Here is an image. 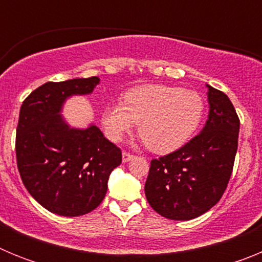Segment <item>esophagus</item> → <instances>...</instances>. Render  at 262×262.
I'll return each instance as SVG.
<instances>
[{"label": "esophagus", "instance_id": "esophagus-1", "mask_svg": "<svg viewBox=\"0 0 262 262\" xmlns=\"http://www.w3.org/2000/svg\"><path fill=\"white\" fill-rule=\"evenodd\" d=\"M134 159V155L129 154V152H123L122 154V160H123V163H127V161H129V160Z\"/></svg>", "mask_w": 262, "mask_h": 262}]
</instances>
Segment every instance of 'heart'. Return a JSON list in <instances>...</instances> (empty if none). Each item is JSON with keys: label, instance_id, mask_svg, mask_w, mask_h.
I'll return each mask as SVG.
<instances>
[{"label": "heart", "instance_id": "b5f03b06", "mask_svg": "<svg viewBox=\"0 0 262 262\" xmlns=\"http://www.w3.org/2000/svg\"><path fill=\"white\" fill-rule=\"evenodd\" d=\"M205 113L194 90L168 85H143L124 94L123 103L105 107L102 126L111 142H119L139 123V134L155 152L174 151L190 139Z\"/></svg>", "mask_w": 262, "mask_h": 262}]
</instances>
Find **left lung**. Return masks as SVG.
Returning a JSON list of instances; mask_svg holds the SVG:
<instances>
[{
	"label": "left lung",
	"instance_id": "8db88e82",
	"mask_svg": "<svg viewBox=\"0 0 262 262\" xmlns=\"http://www.w3.org/2000/svg\"><path fill=\"white\" fill-rule=\"evenodd\" d=\"M206 86L210 111L203 129L177 151L152 160L145 181L148 203L172 221H190L209 211L232 173L239 117L223 92Z\"/></svg>",
	"mask_w": 262,
	"mask_h": 262
}]
</instances>
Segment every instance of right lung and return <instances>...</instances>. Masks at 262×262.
<instances>
[{
  "label": "right lung",
  "mask_w": 262,
  "mask_h": 262,
  "mask_svg": "<svg viewBox=\"0 0 262 262\" xmlns=\"http://www.w3.org/2000/svg\"><path fill=\"white\" fill-rule=\"evenodd\" d=\"M98 84V77L46 82L20 106L15 138L20 178L39 205L61 216L98 207L110 173L122 163L119 148L96 124L73 128L61 115L67 98L90 94Z\"/></svg>",
  "instance_id": "right-lung-1"
}]
</instances>
